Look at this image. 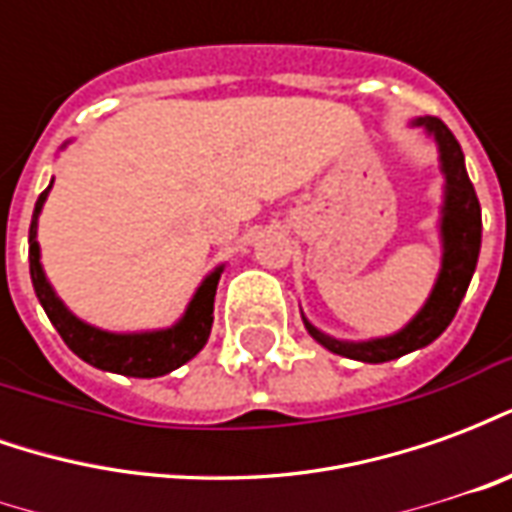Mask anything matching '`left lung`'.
<instances>
[{
  "label": "left lung",
  "instance_id": "left-lung-1",
  "mask_svg": "<svg viewBox=\"0 0 512 512\" xmlns=\"http://www.w3.org/2000/svg\"><path fill=\"white\" fill-rule=\"evenodd\" d=\"M411 126L422 128L425 134L433 136V142L439 147L441 175H444V200H441L439 216L441 268L428 301L400 332L373 337V340L332 337V334L321 332L318 326H312L307 315L301 312V321L315 343H321L332 354L367 362V365L392 362L397 356H406L433 343L455 318V312L466 296V288L472 282L477 257H480V238H483L480 202H477L472 180L463 164V150L458 139L439 117H417V120H411Z\"/></svg>",
  "mask_w": 512,
  "mask_h": 512
}]
</instances>
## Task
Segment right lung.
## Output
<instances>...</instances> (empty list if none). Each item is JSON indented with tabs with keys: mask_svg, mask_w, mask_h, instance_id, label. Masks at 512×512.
Masks as SVG:
<instances>
[{
	"mask_svg": "<svg viewBox=\"0 0 512 512\" xmlns=\"http://www.w3.org/2000/svg\"><path fill=\"white\" fill-rule=\"evenodd\" d=\"M49 189L43 191L35 202L32 224H29V277L32 288L38 296L40 307L46 310L54 329L60 332L65 345L73 354L84 359L87 365L109 373L131 378H158L167 376L180 365H186L189 359L200 354L213 326V299H216V285L222 277L224 266H216L202 279L200 288L194 290V296L186 304V312L167 329H153V332H106L93 323L76 318L57 290L51 288L49 277L40 263V244H38V219L43 211V202L49 197Z\"/></svg>",
	"mask_w": 512,
	"mask_h": 512,
	"instance_id": "1",
	"label": "right lung"
}]
</instances>
